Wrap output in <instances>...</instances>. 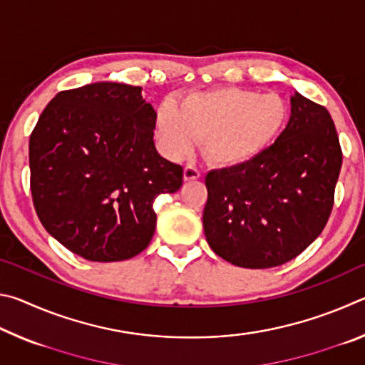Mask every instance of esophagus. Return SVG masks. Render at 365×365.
<instances>
[{
	"mask_svg": "<svg viewBox=\"0 0 365 365\" xmlns=\"http://www.w3.org/2000/svg\"><path fill=\"white\" fill-rule=\"evenodd\" d=\"M183 178L187 182H190V180H197V178H201V170L197 169V168H195V165H191V164H188L187 168H185V170H183Z\"/></svg>",
	"mask_w": 365,
	"mask_h": 365,
	"instance_id": "obj_1",
	"label": "esophagus"
}]
</instances>
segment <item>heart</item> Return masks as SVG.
<instances>
[{
  "label": "heart",
  "instance_id": "heart-1",
  "mask_svg": "<svg viewBox=\"0 0 365 365\" xmlns=\"http://www.w3.org/2000/svg\"><path fill=\"white\" fill-rule=\"evenodd\" d=\"M285 120L287 104L280 96L219 88L187 96L178 109L160 104L156 133L170 158L190 153L202 138V151L211 163L233 168L261 156Z\"/></svg>",
  "mask_w": 365,
  "mask_h": 365
}]
</instances>
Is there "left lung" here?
Segmentation results:
<instances>
[{
    "label": "left lung",
    "mask_w": 365,
    "mask_h": 365,
    "mask_svg": "<svg viewBox=\"0 0 365 365\" xmlns=\"http://www.w3.org/2000/svg\"><path fill=\"white\" fill-rule=\"evenodd\" d=\"M341 163L330 113L296 93L274 145L248 164L206 175L202 227L209 246L246 269L292 261L329 222Z\"/></svg>",
    "instance_id": "obj_1"
}]
</instances>
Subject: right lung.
Listing matches in <instances>:
<instances>
[{
	"label": "right lung",
	"instance_id": "1",
	"mask_svg": "<svg viewBox=\"0 0 365 365\" xmlns=\"http://www.w3.org/2000/svg\"><path fill=\"white\" fill-rule=\"evenodd\" d=\"M156 113L141 86L64 90L30 135V190L46 232L93 262L125 261L150 245L154 200L175 193L183 168L154 148Z\"/></svg>",
	"mask_w": 365,
	"mask_h": 365
}]
</instances>
